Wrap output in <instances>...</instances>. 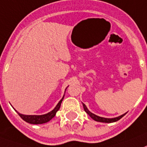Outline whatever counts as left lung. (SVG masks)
<instances>
[{"instance_id":"left-lung-1","label":"left lung","mask_w":147,"mask_h":147,"mask_svg":"<svg viewBox=\"0 0 147 147\" xmlns=\"http://www.w3.org/2000/svg\"><path fill=\"white\" fill-rule=\"evenodd\" d=\"M83 106H84V110H85V112L87 113L88 115H89L90 117H91L92 118L93 120H95V121H98V122H103V123H112V122H115V121H118V120L121 119L122 117H123V116L125 115V114L119 116V117H117V118H102V117H99V116L93 114V113H92L91 112H89V109L86 108V105L84 104H83Z\"/></svg>"}]
</instances>
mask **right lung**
I'll return each instance as SVG.
<instances>
[{
  "mask_svg": "<svg viewBox=\"0 0 147 147\" xmlns=\"http://www.w3.org/2000/svg\"><path fill=\"white\" fill-rule=\"evenodd\" d=\"M63 97L62 98V99L60 100L59 103L57 104L55 108L52 111H51L50 112L47 113V114L42 115H26L20 114L19 112H18V114L20 115V118H22L24 121H25L26 122H27V123H32V124H41V123H47V122L49 121L52 118H54L55 117V115H56V112H58V109H59L60 107H61V102L63 100Z\"/></svg>",
  "mask_w": 147,
  "mask_h": 147,
  "instance_id": "obj_1",
  "label": "right lung"
}]
</instances>
